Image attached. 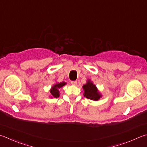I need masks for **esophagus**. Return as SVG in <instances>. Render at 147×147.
<instances>
[{"label": "esophagus", "mask_w": 147, "mask_h": 147, "mask_svg": "<svg viewBox=\"0 0 147 147\" xmlns=\"http://www.w3.org/2000/svg\"><path fill=\"white\" fill-rule=\"evenodd\" d=\"M71 84L73 85H76L77 84V82L76 81H71Z\"/></svg>", "instance_id": "1"}]
</instances>
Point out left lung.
<instances>
[{
    "mask_svg": "<svg viewBox=\"0 0 147 147\" xmlns=\"http://www.w3.org/2000/svg\"><path fill=\"white\" fill-rule=\"evenodd\" d=\"M83 89L84 90V96L88 99L98 101L102 96L98 91L96 86L93 84V83L90 80H88L87 84L83 85Z\"/></svg>",
    "mask_w": 147,
    "mask_h": 147,
    "instance_id": "obj_1",
    "label": "left lung"
}]
</instances>
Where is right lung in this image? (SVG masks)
<instances>
[{"mask_svg":"<svg viewBox=\"0 0 147 147\" xmlns=\"http://www.w3.org/2000/svg\"><path fill=\"white\" fill-rule=\"evenodd\" d=\"M66 84V83L63 82H60V83H57V84H55L52 87L51 89L50 90V92L51 94V97H54V98H58L60 96V92H59V89L60 88L62 87L63 86Z\"/></svg>","mask_w":147,"mask_h":147,"instance_id":"obj_1","label":"right lung"}]
</instances>
